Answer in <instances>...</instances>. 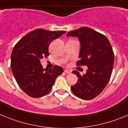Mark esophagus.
<instances>
[{"instance_id": "obj_1", "label": "esophagus", "mask_w": 128, "mask_h": 128, "mask_svg": "<svg viewBox=\"0 0 128 128\" xmlns=\"http://www.w3.org/2000/svg\"><path fill=\"white\" fill-rule=\"evenodd\" d=\"M64 72L66 73V74H71L70 71L68 70H64Z\"/></svg>"}]
</instances>
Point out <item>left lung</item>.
Segmentation results:
<instances>
[{"instance_id": "1", "label": "left lung", "mask_w": 128, "mask_h": 128, "mask_svg": "<svg viewBox=\"0 0 128 128\" xmlns=\"http://www.w3.org/2000/svg\"><path fill=\"white\" fill-rule=\"evenodd\" d=\"M67 36L77 37L80 44L77 66H86L82 76L73 71L78 77L71 89L76 96L82 100L94 99L104 90L109 82L114 65V52L106 36L88 27H80L68 32Z\"/></svg>"}]
</instances>
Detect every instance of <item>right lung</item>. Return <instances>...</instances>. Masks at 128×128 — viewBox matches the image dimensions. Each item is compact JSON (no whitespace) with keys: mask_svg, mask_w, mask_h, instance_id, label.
Here are the masks:
<instances>
[{"mask_svg":"<svg viewBox=\"0 0 128 128\" xmlns=\"http://www.w3.org/2000/svg\"><path fill=\"white\" fill-rule=\"evenodd\" d=\"M66 31H50L38 28L26 34L16 44L11 54V69L19 87L30 97L48 94L62 68L44 70L40 59L49 55V46L52 40Z\"/></svg>","mask_w":128,"mask_h":128,"instance_id":"obj_1","label":"right lung"}]
</instances>
